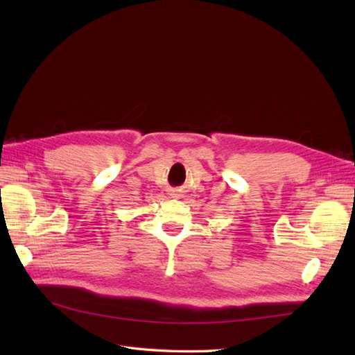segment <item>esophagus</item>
Segmentation results:
<instances>
[{
	"mask_svg": "<svg viewBox=\"0 0 355 355\" xmlns=\"http://www.w3.org/2000/svg\"><path fill=\"white\" fill-rule=\"evenodd\" d=\"M173 196H176V194H173Z\"/></svg>",
	"mask_w": 355,
	"mask_h": 355,
	"instance_id": "1",
	"label": "esophagus"
}]
</instances>
